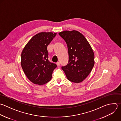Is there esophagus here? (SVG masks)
<instances>
[{
    "label": "esophagus",
    "mask_w": 121,
    "mask_h": 121,
    "mask_svg": "<svg viewBox=\"0 0 121 121\" xmlns=\"http://www.w3.org/2000/svg\"><path fill=\"white\" fill-rule=\"evenodd\" d=\"M56 64H57V65L58 67H59V66H60V62L58 61V62H57L56 63Z\"/></svg>",
    "instance_id": "34e87169"
}]
</instances>
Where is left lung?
<instances>
[{
    "label": "left lung",
    "mask_w": 121,
    "mask_h": 121,
    "mask_svg": "<svg viewBox=\"0 0 121 121\" xmlns=\"http://www.w3.org/2000/svg\"><path fill=\"white\" fill-rule=\"evenodd\" d=\"M59 35L66 42L69 53L68 63L61 69L70 81L82 82L94 66L93 51L85 36L77 31H64Z\"/></svg>",
    "instance_id": "8db88e82"
}]
</instances>
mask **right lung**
<instances>
[{
  "instance_id": "1",
  "label": "right lung",
  "mask_w": 121,
  "mask_h": 121,
  "mask_svg": "<svg viewBox=\"0 0 121 121\" xmlns=\"http://www.w3.org/2000/svg\"><path fill=\"white\" fill-rule=\"evenodd\" d=\"M56 33L41 32L34 36L24 47L21 57V66L27 78L33 83L43 85L52 79L57 67L48 60L47 47Z\"/></svg>"
}]
</instances>
